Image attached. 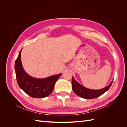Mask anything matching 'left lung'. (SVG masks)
<instances>
[{
  "mask_svg": "<svg viewBox=\"0 0 127 127\" xmlns=\"http://www.w3.org/2000/svg\"><path fill=\"white\" fill-rule=\"evenodd\" d=\"M113 80L108 86L104 88H103L102 89L92 90L82 85L78 82H77L74 77L72 76L71 82L72 88L75 92V93L80 97L85 99L94 98L102 95L105 92L108 91L111 85H112Z\"/></svg>",
  "mask_w": 127,
  "mask_h": 127,
  "instance_id": "left-lung-1",
  "label": "left lung"
}]
</instances>
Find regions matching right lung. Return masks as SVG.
Masks as SVG:
<instances>
[{"label": "right lung", "instance_id": "1", "mask_svg": "<svg viewBox=\"0 0 127 127\" xmlns=\"http://www.w3.org/2000/svg\"><path fill=\"white\" fill-rule=\"evenodd\" d=\"M22 50L15 63V70L18 86L25 93L32 97L43 98L48 96L52 92L55 83L62 74L44 78H37L31 76L27 74L22 66Z\"/></svg>", "mask_w": 127, "mask_h": 127}]
</instances>
